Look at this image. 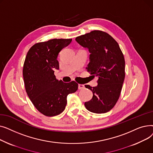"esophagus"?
Wrapping results in <instances>:
<instances>
[{
	"instance_id": "1",
	"label": "esophagus",
	"mask_w": 153,
	"mask_h": 153,
	"mask_svg": "<svg viewBox=\"0 0 153 153\" xmlns=\"http://www.w3.org/2000/svg\"><path fill=\"white\" fill-rule=\"evenodd\" d=\"M84 87H85V86L83 84H79L78 85V89H84Z\"/></svg>"
}]
</instances>
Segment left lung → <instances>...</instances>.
Listing matches in <instances>:
<instances>
[{
	"label": "left lung",
	"mask_w": 153,
	"mask_h": 153,
	"mask_svg": "<svg viewBox=\"0 0 153 153\" xmlns=\"http://www.w3.org/2000/svg\"><path fill=\"white\" fill-rule=\"evenodd\" d=\"M76 41L91 53L87 71L99 76L97 86L85 85L93 96L84 105L93 113H107L115 106L121 93L125 76L124 56L115 40L102 31L79 36Z\"/></svg>",
	"instance_id": "obj_1"
}]
</instances>
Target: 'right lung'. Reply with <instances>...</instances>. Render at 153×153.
Here are the masks:
<instances>
[{
	"mask_svg": "<svg viewBox=\"0 0 153 153\" xmlns=\"http://www.w3.org/2000/svg\"><path fill=\"white\" fill-rule=\"evenodd\" d=\"M72 39H52L31 46L23 64V76L25 90L35 108L47 117L58 115L65 109L68 94L75 92V81L64 82L56 79L59 69V53Z\"/></svg>",
	"mask_w": 153,
	"mask_h": 153,
	"instance_id": "obj_1",
	"label": "right lung"
}]
</instances>
